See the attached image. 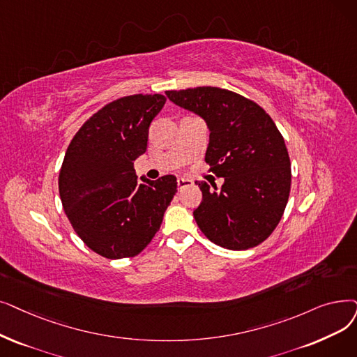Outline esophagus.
Returning a JSON list of instances; mask_svg holds the SVG:
<instances>
[{"instance_id":"esophagus-1","label":"esophagus","mask_w":357,"mask_h":357,"mask_svg":"<svg viewBox=\"0 0 357 357\" xmlns=\"http://www.w3.org/2000/svg\"><path fill=\"white\" fill-rule=\"evenodd\" d=\"M176 182H178V188H179V190H182V188H185V187H190V185L194 183L192 179H187V178H178Z\"/></svg>"}]
</instances>
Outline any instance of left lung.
<instances>
[{
	"instance_id": "1",
	"label": "left lung",
	"mask_w": 357,
	"mask_h": 357,
	"mask_svg": "<svg viewBox=\"0 0 357 357\" xmlns=\"http://www.w3.org/2000/svg\"><path fill=\"white\" fill-rule=\"evenodd\" d=\"M175 105L207 122L206 162L225 183L217 190L195 182L203 201L194 210L201 231L226 250H250L264 242L284 213L291 183L284 138L254 100L220 87L167 90Z\"/></svg>"
}]
</instances>
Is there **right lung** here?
Here are the masks:
<instances>
[{"label":"right lung","mask_w":357,"mask_h":357,"mask_svg":"<svg viewBox=\"0 0 357 357\" xmlns=\"http://www.w3.org/2000/svg\"><path fill=\"white\" fill-rule=\"evenodd\" d=\"M163 95H132L105 105L71 140L59 170L64 211L80 239L96 254L130 258L160 229L176 194L174 175L137 179L134 160L146 153L149 127Z\"/></svg>","instance_id":"1"}]
</instances>
